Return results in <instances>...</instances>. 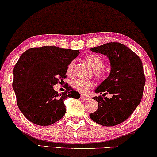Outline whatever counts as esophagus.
I'll use <instances>...</instances> for the list:
<instances>
[{"label":"esophagus","mask_w":157,"mask_h":157,"mask_svg":"<svg viewBox=\"0 0 157 157\" xmlns=\"http://www.w3.org/2000/svg\"><path fill=\"white\" fill-rule=\"evenodd\" d=\"M81 99H82V100H84V101H87L89 99V98H88V97L86 96H81Z\"/></svg>","instance_id":"obj_1"}]
</instances>
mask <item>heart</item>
<instances>
[{
  "label": "heart",
  "mask_w": 157,
  "mask_h": 157,
  "mask_svg": "<svg viewBox=\"0 0 157 157\" xmlns=\"http://www.w3.org/2000/svg\"><path fill=\"white\" fill-rule=\"evenodd\" d=\"M86 60L87 61L92 68L94 69V76L97 79H101L104 76V66L105 61L101 56L98 54H91L86 56ZM74 61L71 62L68 64L66 69V73L68 75H72L74 72ZM71 86L79 93L85 94L93 86V82L90 80H84V79H77L71 82Z\"/></svg>",
  "instance_id": "heart-1"
}]
</instances>
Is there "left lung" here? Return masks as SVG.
<instances>
[{
    "label": "left lung",
    "instance_id": "8db88e82",
    "mask_svg": "<svg viewBox=\"0 0 157 157\" xmlns=\"http://www.w3.org/2000/svg\"><path fill=\"white\" fill-rule=\"evenodd\" d=\"M91 51L106 55L111 66L108 78L95 92L112 94L113 97H94L98 108L89 117L102 126L118 125L131 115L141 101L145 84L143 63L135 52L121 43H108L91 48Z\"/></svg>",
    "mask_w": 157,
    "mask_h": 157
}]
</instances>
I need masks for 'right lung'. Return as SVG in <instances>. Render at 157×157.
<instances>
[{
    "label": "right lung",
    "instance_id": "1",
    "mask_svg": "<svg viewBox=\"0 0 157 157\" xmlns=\"http://www.w3.org/2000/svg\"><path fill=\"white\" fill-rule=\"evenodd\" d=\"M79 54V50L43 46L21 54L13 70L12 87L19 109L31 122L40 126L54 124L66 113L64 100L80 97L71 86L60 95L53 88L66 78L67 67Z\"/></svg>",
    "mask_w": 157,
    "mask_h": 157
}]
</instances>
